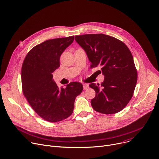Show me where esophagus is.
I'll list each match as a JSON object with an SVG mask.
<instances>
[{
	"instance_id": "1",
	"label": "esophagus",
	"mask_w": 159,
	"mask_h": 159,
	"mask_svg": "<svg viewBox=\"0 0 159 159\" xmlns=\"http://www.w3.org/2000/svg\"><path fill=\"white\" fill-rule=\"evenodd\" d=\"M83 88L84 89H87L89 88V85L88 84H83Z\"/></svg>"
}]
</instances>
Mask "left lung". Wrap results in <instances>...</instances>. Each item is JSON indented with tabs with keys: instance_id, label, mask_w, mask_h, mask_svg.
Here are the masks:
<instances>
[{
	"instance_id": "left-lung-1",
	"label": "left lung",
	"mask_w": 159,
	"mask_h": 159,
	"mask_svg": "<svg viewBox=\"0 0 159 159\" xmlns=\"http://www.w3.org/2000/svg\"><path fill=\"white\" fill-rule=\"evenodd\" d=\"M86 52L91 68L100 66L104 81L89 84L96 92L91 106L98 112L110 114L121 111L131 100L137 80L134 58L123 42L103 34L75 36Z\"/></svg>"
}]
</instances>
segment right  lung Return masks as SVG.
I'll return each mask as SVG.
<instances>
[{
	"label": "right lung",
	"instance_id": "obj_1",
	"mask_svg": "<svg viewBox=\"0 0 159 159\" xmlns=\"http://www.w3.org/2000/svg\"><path fill=\"white\" fill-rule=\"evenodd\" d=\"M73 40V36L47 40L32 48L23 62L21 79L24 96L34 111L49 122L68 118L83 90L78 82L59 88L52 79V73L60 66L61 55Z\"/></svg>",
	"mask_w": 159,
	"mask_h": 159
}]
</instances>
